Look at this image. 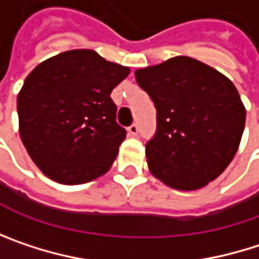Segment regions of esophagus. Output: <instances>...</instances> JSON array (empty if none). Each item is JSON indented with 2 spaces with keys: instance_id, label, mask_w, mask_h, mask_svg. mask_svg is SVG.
Segmentation results:
<instances>
[{
  "instance_id": "1",
  "label": "esophagus",
  "mask_w": 259,
  "mask_h": 259,
  "mask_svg": "<svg viewBox=\"0 0 259 259\" xmlns=\"http://www.w3.org/2000/svg\"><path fill=\"white\" fill-rule=\"evenodd\" d=\"M129 133L130 135H138V132H139V126L136 124V123H133L132 126H129Z\"/></svg>"
}]
</instances>
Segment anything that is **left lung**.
<instances>
[{
  "mask_svg": "<svg viewBox=\"0 0 259 259\" xmlns=\"http://www.w3.org/2000/svg\"><path fill=\"white\" fill-rule=\"evenodd\" d=\"M157 111V130L145 145L150 172L166 186L196 190L234 159L246 109L234 83L190 57H174L135 72Z\"/></svg>",
  "mask_w": 259,
  "mask_h": 259,
  "instance_id": "obj_1",
  "label": "left lung"
}]
</instances>
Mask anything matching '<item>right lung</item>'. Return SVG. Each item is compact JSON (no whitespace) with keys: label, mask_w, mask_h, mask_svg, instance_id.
<instances>
[{"label":"right lung","mask_w":259,"mask_h":259,"mask_svg":"<svg viewBox=\"0 0 259 259\" xmlns=\"http://www.w3.org/2000/svg\"><path fill=\"white\" fill-rule=\"evenodd\" d=\"M129 73L91 49H73L26 76L18 94L19 135L46 177L82 184L108 172L126 138L111 93Z\"/></svg>","instance_id":"obj_1"}]
</instances>
